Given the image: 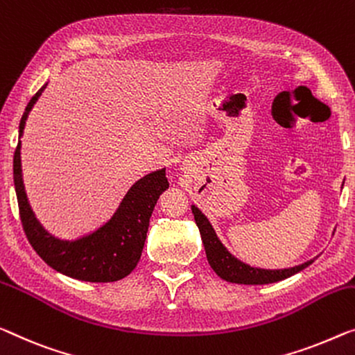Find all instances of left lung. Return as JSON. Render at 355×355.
Returning a JSON list of instances; mask_svg holds the SVG:
<instances>
[{
  "label": "left lung",
  "mask_w": 355,
  "mask_h": 355,
  "mask_svg": "<svg viewBox=\"0 0 355 355\" xmlns=\"http://www.w3.org/2000/svg\"><path fill=\"white\" fill-rule=\"evenodd\" d=\"M193 214L196 225H198L200 237H202V244L205 248V255H207L209 264L211 269L218 274L221 279L228 280L232 284H245V285H263V284H272L277 282V280L287 279L293 274L300 272L301 269L309 266L311 261H306L300 266L288 268V269H260V268H252L248 264L242 263L231 255V253L226 250L223 244L218 241L214 228L209 223V220L205 218V215L200 211L198 207L193 205Z\"/></svg>",
  "instance_id": "obj_1"
}]
</instances>
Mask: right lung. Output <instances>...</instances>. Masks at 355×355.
Segmentation results:
<instances>
[{
	"label": "right lung",
	"instance_id": "1",
	"mask_svg": "<svg viewBox=\"0 0 355 355\" xmlns=\"http://www.w3.org/2000/svg\"><path fill=\"white\" fill-rule=\"evenodd\" d=\"M46 84L26 105L20 119L19 135L22 137L26 116ZM14 187L17 193L19 214L25 236L35 252L55 271L86 282H114L134 271L144 250L150 216L162 191L168 188L166 168L148 173L129 189L119 209L107 225L78 241H60L41 228L26 200L20 140L14 153Z\"/></svg>",
	"mask_w": 355,
	"mask_h": 355
}]
</instances>
